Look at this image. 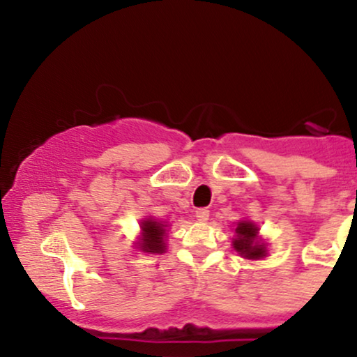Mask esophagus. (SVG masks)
<instances>
[{
  "label": "esophagus",
  "instance_id": "esophagus-1",
  "mask_svg": "<svg viewBox=\"0 0 357 357\" xmlns=\"http://www.w3.org/2000/svg\"><path fill=\"white\" fill-rule=\"evenodd\" d=\"M208 216H210V210H208V208H198V210H196V218L199 221H206Z\"/></svg>",
  "mask_w": 357,
  "mask_h": 357
}]
</instances>
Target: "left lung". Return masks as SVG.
I'll use <instances>...</instances> for the list:
<instances>
[{
  "instance_id": "obj_1",
  "label": "left lung",
  "mask_w": 357,
  "mask_h": 357,
  "mask_svg": "<svg viewBox=\"0 0 357 357\" xmlns=\"http://www.w3.org/2000/svg\"><path fill=\"white\" fill-rule=\"evenodd\" d=\"M236 238L233 247L245 258H261L265 255V245L257 240L258 228L252 221H240L236 227Z\"/></svg>"
}]
</instances>
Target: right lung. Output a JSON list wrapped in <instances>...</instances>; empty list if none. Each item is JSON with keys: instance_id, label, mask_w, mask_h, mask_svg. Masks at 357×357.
Segmentation results:
<instances>
[{"instance_id": "right-lung-1", "label": "right lung", "mask_w": 357, "mask_h": 357, "mask_svg": "<svg viewBox=\"0 0 357 357\" xmlns=\"http://www.w3.org/2000/svg\"><path fill=\"white\" fill-rule=\"evenodd\" d=\"M165 225L158 221L146 220L142 221V243L139 245L142 252L162 253L165 252Z\"/></svg>"}]
</instances>
